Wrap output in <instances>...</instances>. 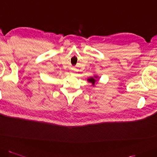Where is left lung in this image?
I'll use <instances>...</instances> for the list:
<instances>
[{"label":"left lung","instance_id":"obj_1","mask_svg":"<svg viewBox=\"0 0 157 157\" xmlns=\"http://www.w3.org/2000/svg\"><path fill=\"white\" fill-rule=\"evenodd\" d=\"M96 78H98V76H94V77H91V78H88L87 80H88V81H89V82L91 83L92 85L94 86V85H95V83H96Z\"/></svg>","mask_w":157,"mask_h":157}]
</instances>
